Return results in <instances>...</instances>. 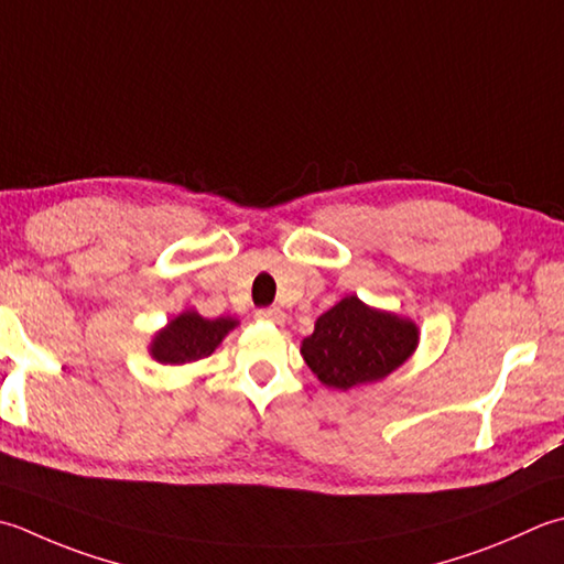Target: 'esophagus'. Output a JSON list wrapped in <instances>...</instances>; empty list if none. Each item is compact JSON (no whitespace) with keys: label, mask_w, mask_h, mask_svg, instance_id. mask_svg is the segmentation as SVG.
Returning <instances> with one entry per match:
<instances>
[{"label":"esophagus","mask_w":564,"mask_h":564,"mask_svg":"<svg viewBox=\"0 0 564 564\" xmlns=\"http://www.w3.org/2000/svg\"><path fill=\"white\" fill-rule=\"evenodd\" d=\"M257 319H263V323H273V325H281L285 319V313L281 307H261L257 311Z\"/></svg>","instance_id":"1"}]
</instances>
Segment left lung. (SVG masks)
I'll use <instances>...</instances> for the list:
<instances>
[{"mask_svg": "<svg viewBox=\"0 0 564 564\" xmlns=\"http://www.w3.org/2000/svg\"><path fill=\"white\" fill-rule=\"evenodd\" d=\"M417 347L413 319L377 311L347 295L315 319L301 355L327 389H355L389 377Z\"/></svg>", "mask_w": 564, "mask_h": 564, "instance_id": "8db88e82", "label": "left lung"}]
</instances>
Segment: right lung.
Instances as JSON below:
<instances>
[{
    "label": "right lung",
    "instance_id": "obj_1",
    "mask_svg": "<svg viewBox=\"0 0 564 564\" xmlns=\"http://www.w3.org/2000/svg\"><path fill=\"white\" fill-rule=\"evenodd\" d=\"M239 323L235 317H215L207 319L195 311H185L178 317H173L161 333H156L151 341V357L161 364H191L205 359L219 347L229 329H235Z\"/></svg>",
    "mask_w": 564,
    "mask_h": 564
}]
</instances>
